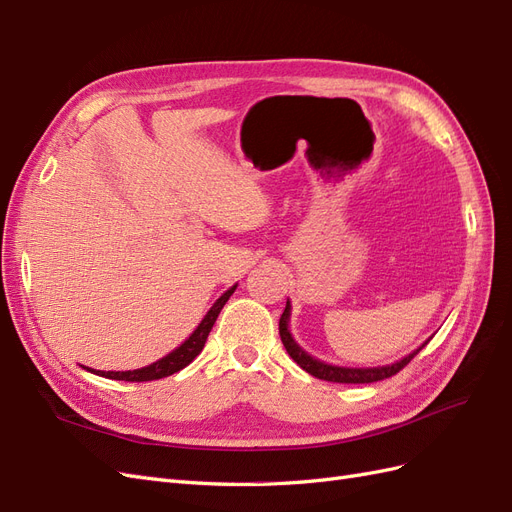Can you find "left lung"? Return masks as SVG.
<instances>
[{"instance_id":"8db88e82","label":"left lung","mask_w":512,"mask_h":512,"mask_svg":"<svg viewBox=\"0 0 512 512\" xmlns=\"http://www.w3.org/2000/svg\"><path fill=\"white\" fill-rule=\"evenodd\" d=\"M288 320H290V301L286 303V309L284 314L280 318V337H282V344L286 348V352L290 354V359L297 363L299 367H303L307 374H312L320 380H327V382H339V384H367V382H378V380H384V378H391L395 374H399L401 369H404L414 356L421 352L427 342L416 348L412 354L404 356V359L397 361V363H391V365H384V367H337V365H329V363H322L318 359H314V356H309L305 350L299 348V344L294 342L290 331H288Z\"/></svg>"}]
</instances>
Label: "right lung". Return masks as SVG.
Listing matches in <instances>:
<instances>
[{
    "instance_id": "obj_1",
    "label": "right lung",
    "mask_w": 512,
    "mask_h": 512,
    "mask_svg": "<svg viewBox=\"0 0 512 512\" xmlns=\"http://www.w3.org/2000/svg\"><path fill=\"white\" fill-rule=\"evenodd\" d=\"M235 288H237V284L232 286V288H228L222 294V297L213 303V307L209 309L207 316L203 318V322L198 324L196 331L188 339H185V342L179 348H175L173 352L166 354L164 359L151 363L147 367H141V369H132V371H96V374L102 376V378L126 380V382H149V380H160V378L177 374L179 369L188 367L196 359V356L200 354V350L205 348V342H207V337H209V333L213 329V324H215V320H218L222 307L230 299V294L235 292ZM89 371H94V369H89Z\"/></svg>"
}]
</instances>
